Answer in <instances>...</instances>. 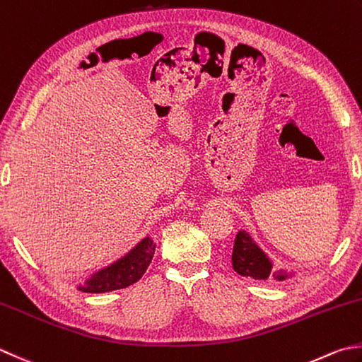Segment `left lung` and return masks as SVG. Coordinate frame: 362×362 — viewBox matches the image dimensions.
I'll return each mask as SVG.
<instances>
[{"label":"left lung","instance_id":"1","mask_svg":"<svg viewBox=\"0 0 362 362\" xmlns=\"http://www.w3.org/2000/svg\"><path fill=\"white\" fill-rule=\"evenodd\" d=\"M232 267L240 276L246 278L262 279L274 278L278 281H284L287 278L286 272L272 273V262L262 252L260 247L252 242L250 233L246 230H240L235 238L232 251Z\"/></svg>","mask_w":362,"mask_h":362}]
</instances>
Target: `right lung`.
<instances>
[{"label":"right lung","mask_w":362,"mask_h":362,"mask_svg":"<svg viewBox=\"0 0 362 362\" xmlns=\"http://www.w3.org/2000/svg\"><path fill=\"white\" fill-rule=\"evenodd\" d=\"M155 252V243L151 238H144L136 247L117 260L108 268H103L98 273L84 282L78 288L84 293H105L111 290L125 288L143 278L148 264L152 262Z\"/></svg>","instance_id":"obj_1"}]
</instances>
